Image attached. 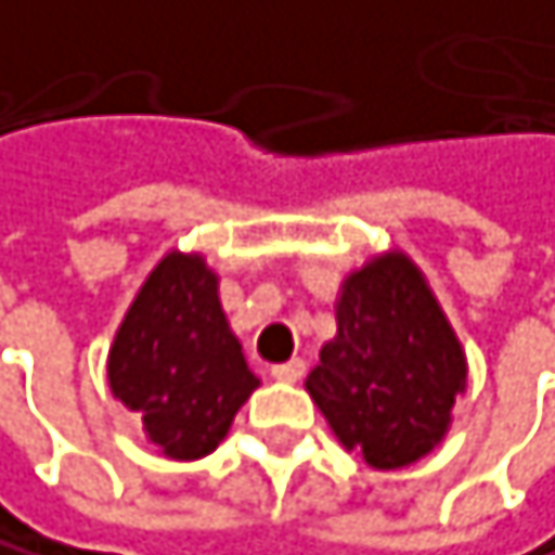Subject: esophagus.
<instances>
[{
  "instance_id": "esophagus-1",
  "label": "esophagus",
  "mask_w": 555,
  "mask_h": 555,
  "mask_svg": "<svg viewBox=\"0 0 555 555\" xmlns=\"http://www.w3.org/2000/svg\"><path fill=\"white\" fill-rule=\"evenodd\" d=\"M271 376L278 383H298L305 376V359H287V362H281V366L271 370Z\"/></svg>"
}]
</instances>
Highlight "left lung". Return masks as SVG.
I'll list each match as a JSON object with an SVG mask.
<instances>
[{"label": "left lung", "mask_w": 555, "mask_h": 555, "mask_svg": "<svg viewBox=\"0 0 555 555\" xmlns=\"http://www.w3.org/2000/svg\"><path fill=\"white\" fill-rule=\"evenodd\" d=\"M468 356L427 274L400 247L349 271L335 335L305 379L338 444L376 472L427 457L448 437Z\"/></svg>", "instance_id": "8db88e82"}]
</instances>
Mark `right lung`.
<instances>
[{
    "instance_id": "1",
    "label": "right lung",
    "mask_w": 555,
    "mask_h": 555,
    "mask_svg": "<svg viewBox=\"0 0 555 555\" xmlns=\"http://www.w3.org/2000/svg\"><path fill=\"white\" fill-rule=\"evenodd\" d=\"M107 386L172 461L217 451L260 386L199 250L172 247L131 298L107 349Z\"/></svg>"
}]
</instances>
